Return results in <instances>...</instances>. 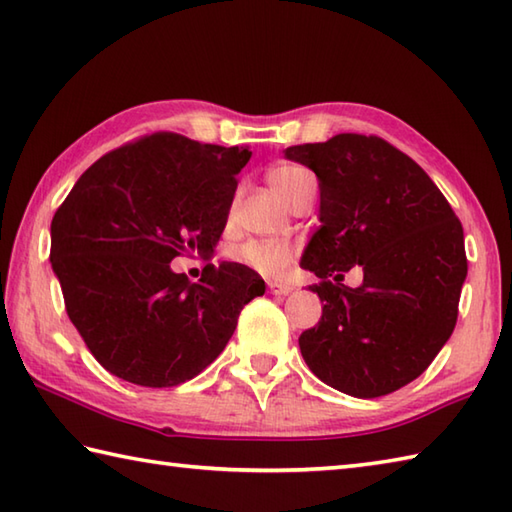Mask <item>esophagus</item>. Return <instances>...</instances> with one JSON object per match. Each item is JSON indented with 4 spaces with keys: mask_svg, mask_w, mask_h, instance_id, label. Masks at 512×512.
<instances>
[{
    "mask_svg": "<svg viewBox=\"0 0 512 512\" xmlns=\"http://www.w3.org/2000/svg\"><path fill=\"white\" fill-rule=\"evenodd\" d=\"M267 287H269V291L274 296H287V294H291V287L285 285V283H278V280H269Z\"/></svg>",
    "mask_w": 512,
    "mask_h": 512,
    "instance_id": "obj_1",
    "label": "esophagus"
}]
</instances>
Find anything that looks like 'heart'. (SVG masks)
<instances>
[{
  "instance_id": "heart-1",
  "label": "heart",
  "mask_w": 512,
  "mask_h": 512,
  "mask_svg": "<svg viewBox=\"0 0 512 512\" xmlns=\"http://www.w3.org/2000/svg\"><path fill=\"white\" fill-rule=\"evenodd\" d=\"M267 181L271 190L276 192L278 198L285 203L291 201L302 185L314 181L309 170L300 168V165H278V168L269 170ZM296 249L287 241H245L232 249V258L249 269H254L260 276L280 278L287 274V269L294 263Z\"/></svg>"
}]
</instances>
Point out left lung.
<instances>
[{
    "mask_svg": "<svg viewBox=\"0 0 512 512\" xmlns=\"http://www.w3.org/2000/svg\"><path fill=\"white\" fill-rule=\"evenodd\" d=\"M318 176L320 227L300 267L322 278L307 367L353 398H380L422 375L451 338L466 280L464 229L420 165L378 137L336 134L287 148ZM363 267V285L341 274ZM332 280L329 281L328 278Z\"/></svg>",
    "mask_w": 512,
    "mask_h": 512,
    "instance_id": "obj_1",
    "label": "left lung"
}]
</instances>
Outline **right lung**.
I'll use <instances>...</instances> for the list:
<instances>
[{
  "instance_id": "add662e5",
  "label": "right lung",
  "mask_w": 512,
  "mask_h": 512,
  "mask_svg": "<svg viewBox=\"0 0 512 512\" xmlns=\"http://www.w3.org/2000/svg\"><path fill=\"white\" fill-rule=\"evenodd\" d=\"M249 159V148L156 132L92 163L52 216L66 311L112 375L152 389L192 380L265 294L238 263L207 265L198 283L170 267L183 252L214 254Z\"/></svg>"
}]
</instances>
